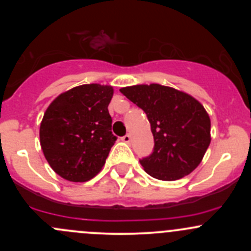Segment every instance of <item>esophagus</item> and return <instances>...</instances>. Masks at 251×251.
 Here are the masks:
<instances>
[{
	"label": "esophagus",
	"mask_w": 251,
	"mask_h": 251,
	"mask_svg": "<svg viewBox=\"0 0 251 251\" xmlns=\"http://www.w3.org/2000/svg\"><path fill=\"white\" fill-rule=\"evenodd\" d=\"M121 140H123V142H125V143H130V142H131V136L130 135H125L123 138H121Z\"/></svg>",
	"instance_id": "34e87169"
}]
</instances>
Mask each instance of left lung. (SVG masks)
<instances>
[{
    "label": "left lung",
    "mask_w": 251,
    "mask_h": 251,
    "mask_svg": "<svg viewBox=\"0 0 251 251\" xmlns=\"http://www.w3.org/2000/svg\"><path fill=\"white\" fill-rule=\"evenodd\" d=\"M120 92L151 123L154 149L140 160L144 171L161 181H176L191 174L211 141V124L203 105L188 93L159 83L128 86Z\"/></svg>",
    "instance_id": "8db88e82"
}]
</instances>
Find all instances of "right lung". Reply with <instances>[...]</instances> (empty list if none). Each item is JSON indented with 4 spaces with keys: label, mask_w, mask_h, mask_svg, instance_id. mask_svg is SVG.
<instances>
[{
    "label": "right lung",
    "mask_w": 251,
    "mask_h": 251,
    "mask_svg": "<svg viewBox=\"0 0 251 251\" xmlns=\"http://www.w3.org/2000/svg\"><path fill=\"white\" fill-rule=\"evenodd\" d=\"M111 86L87 83L60 93L44 114L40 144L55 174L86 182L102 170L116 137L108 111Z\"/></svg>",
    "instance_id": "obj_1"
}]
</instances>
